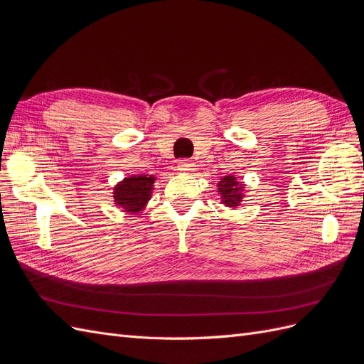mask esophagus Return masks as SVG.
<instances>
[{"label":"esophagus","mask_w":364,"mask_h":364,"mask_svg":"<svg viewBox=\"0 0 364 364\" xmlns=\"http://www.w3.org/2000/svg\"><path fill=\"white\" fill-rule=\"evenodd\" d=\"M178 170L182 173H190L191 170H194V162L190 159H183L178 162Z\"/></svg>","instance_id":"34e87169"}]
</instances>
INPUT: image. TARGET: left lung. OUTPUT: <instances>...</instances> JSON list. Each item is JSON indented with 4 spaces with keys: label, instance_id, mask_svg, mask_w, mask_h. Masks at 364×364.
I'll use <instances>...</instances> for the list:
<instances>
[{
    "label": "left lung",
    "instance_id": "obj_1",
    "mask_svg": "<svg viewBox=\"0 0 364 364\" xmlns=\"http://www.w3.org/2000/svg\"><path fill=\"white\" fill-rule=\"evenodd\" d=\"M220 199H222V203L229 206V208H237L240 203L243 202V190L245 185L238 182L234 174H228L223 176L222 181L217 183Z\"/></svg>",
    "mask_w": 364,
    "mask_h": 364
}]
</instances>
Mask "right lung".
Here are the masks:
<instances>
[{"label":"right lung","mask_w":364,"mask_h":364,"mask_svg":"<svg viewBox=\"0 0 364 364\" xmlns=\"http://www.w3.org/2000/svg\"><path fill=\"white\" fill-rule=\"evenodd\" d=\"M153 183H155L153 174L129 176L118 182L114 188V202L126 213H141L150 200Z\"/></svg>","instance_id":"right-lung-1"}]
</instances>
